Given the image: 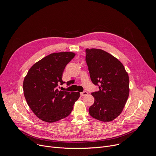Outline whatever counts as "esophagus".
Segmentation results:
<instances>
[{"mask_svg": "<svg viewBox=\"0 0 156 156\" xmlns=\"http://www.w3.org/2000/svg\"><path fill=\"white\" fill-rule=\"evenodd\" d=\"M80 94H81V96H86V95H87V94H88V92H87V91H83V92L81 93H80Z\"/></svg>", "mask_w": 156, "mask_h": 156, "instance_id": "esophagus-1", "label": "esophagus"}]
</instances>
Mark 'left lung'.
<instances>
[{
    "label": "left lung",
    "instance_id": "1",
    "mask_svg": "<svg viewBox=\"0 0 156 156\" xmlns=\"http://www.w3.org/2000/svg\"><path fill=\"white\" fill-rule=\"evenodd\" d=\"M86 61L91 81L100 91L92 93L91 117L103 122L116 119L122 112L129 94V79L122 63L101 49H86Z\"/></svg>",
    "mask_w": 156,
    "mask_h": 156
}]
</instances>
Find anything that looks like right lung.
<instances>
[{
  "instance_id": "add662e5",
  "label": "right lung",
  "mask_w": 156,
  "mask_h": 156,
  "mask_svg": "<svg viewBox=\"0 0 156 156\" xmlns=\"http://www.w3.org/2000/svg\"><path fill=\"white\" fill-rule=\"evenodd\" d=\"M75 56V53L69 51L51 53L35 63L25 76L24 96L41 120L54 122L67 117L78 100L79 92L59 91L57 88L65 83L62 80L64 69Z\"/></svg>"
}]
</instances>
